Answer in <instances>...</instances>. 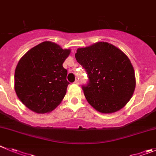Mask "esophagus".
<instances>
[{
    "label": "esophagus",
    "mask_w": 156,
    "mask_h": 156,
    "mask_svg": "<svg viewBox=\"0 0 156 156\" xmlns=\"http://www.w3.org/2000/svg\"><path fill=\"white\" fill-rule=\"evenodd\" d=\"M74 83H75V84H79V80H76L75 82H74Z\"/></svg>",
    "instance_id": "obj_1"
}]
</instances>
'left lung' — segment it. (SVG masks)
<instances>
[{
	"label": "left lung",
	"mask_w": 156,
	"mask_h": 156,
	"mask_svg": "<svg viewBox=\"0 0 156 156\" xmlns=\"http://www.w3.org/2000/svg\"><path fill=\"white\" fill-rule=\"evenodd\" d=\"M75 57L86 69L89 84L83 87L87 102L99 112L111 114L128 104L136 85L129 58L118 47L98 42L77 48Z\"/></svg>",
	"instance_id": "obj_1"
}]
</instances>
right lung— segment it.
<instances>
[{
	"label": "right lung",
	"instance_id": "1",
	"mask_svg": "<svg viewBox=\"0 0 156 156\" xmlns=\"http://www.w3.org/2000/svg\"><path fill=\"white\" fill-rule=\"evenodd\" d=\"M71 50L45 42L31 48L15 69V90L24 105L37 114L53 111L66 94L67 70L62 64Z\"/></svg>",
	"mask_w": 156,
	"mask_h": 156
}]
</instances>
